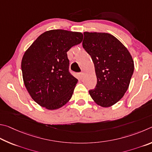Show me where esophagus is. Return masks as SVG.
<instances>
[{"mask_svg":"<svg viewBox=\"0 0 152 152\" xmlns=\"http://www.w3.org/2000/svg\"><path fill=\"white\" fill-rule=\"evenodd\" d=\"M79 78H80V79L83 78V73H82V72H81V73H79Z\"/></svg>","mask_w":152,"mask_h":152,"instance_id":"34e87169","label":"esophagus"}]
</instances>
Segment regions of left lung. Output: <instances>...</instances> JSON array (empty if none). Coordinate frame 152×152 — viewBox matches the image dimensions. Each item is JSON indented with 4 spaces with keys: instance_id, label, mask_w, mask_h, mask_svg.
Masks as SVG:
<instances>
[{
    "instance_id": "8db88e82",
    "label": "left lung",
    "mask_w": 152,
    "mask_h": 152,
    "mask_svg": "<svg viewBox=\"0 0 152 152\" xmlns=\"http://www.w3.org/2000/svg\"><path fill=\"white\" fill-rule=\"evenodd\" d=\"M83 47L94 63L97 85L89 94L97 105L108 107L127 91L134 71L128 50L119 40L105 33H83Z\"/></svg>"
}]
</instances>
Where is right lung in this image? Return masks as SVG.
<instances>
[{
    "label": "right lung",
    "mask_w": 152,
    "mask_h": 152,
    "mask_svg": "<svg viewBox=\"0 0 152 152\" xmlns=\"http://www.w3.org/2000/svg\"><path fill=\"white\" fill-rule=\"evenodd\" d=\"M83 38L79 32L48 31L25 51L21 62L24 83L39 105L57 110L70 100L78 80L69 72L66 52Z\"/></svg>",
    "instance_id": "right-lung-1"
}]
</instances>
